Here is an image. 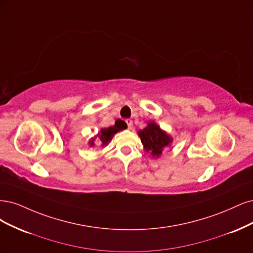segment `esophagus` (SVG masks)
I'll use <instances>...</instances> for the list:
<instances>
[{
  "label": "esophagus",
  "mask_w": 253,
  "mask_h": 253,
  "mask_svg": "<svg viewBox=\"0 0 253 253\" xmlns=\"http://www.w3.org/2000/svg\"><path fill=\"white\" fill-rule=\"evenodd\" d=\"M125 122H126V124H127V126H128V129H131V128H132V125H133L132 121L130 120V119H127Z\"/></svg>",
  "instance_id": "1"
}]
</instances>
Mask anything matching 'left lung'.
I'll list each match as a JSON object with an SVG mask.
<instances>
[{
  "mask_svg": "<svg viewBox=\"0 0 253 253\" xmlns=\"http://www.w3.org/2000/svg\"><path fill=\"white\" fill-rule=\"evenodd\" d=\"M141 137L146 152H150L153 158H159L162 152L172 143V137L162 130L156 122H149L147 127L137 132Z\"/></svg>",
  "mask_w": 253,
  "mask_h": 253,
  "instance_id": "left-lung-1",
  "label": "left lung"
}]
</instances>
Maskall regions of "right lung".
I'll return each mask as SVG.
<instances>
[{"label": "right lung", "mask_w": 253, "mask_h": 253, "mask_svg": "<svg viewBox=\"0 0 253 253\" xmlns=\"http://www.w3.org/2000/svg\"><path fill=\"white\" fill-rule=\"evenodd\" d=\"M122 129H123V126H122L119 122H116V124L111 127L102 128L99 131V133H97L93 138H91V141H89V145H90V147H94L95 140H96V142L100 145L106 146L112 140L113 135H115L117 132H119Z\"/></svg>", "instance_id": "add662e5"}]
</instances>
